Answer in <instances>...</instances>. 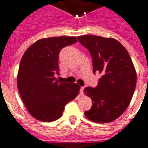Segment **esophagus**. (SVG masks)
Wrapping results in <instances>:
<instances>
[{"label": "esophagus", "mask_w": 148, "mask_h": 148, "mask_svg": "<svg viewBox=\"0 0 148 148\" xmlns=\"http://www.w3.org/2000/svg\"><path fill=\"white\" fill-rule=\"evenodd\" d=\"M84 87H81V89H80L81 95H82V94L84 93Z\"/></svg>", "instance_id": "obj_1"}]
</instances>
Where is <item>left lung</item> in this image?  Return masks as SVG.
Wrapping results in <instances>:
<instances>
[{"label":"left lung","instance_id":"1","mask_svg":"<svg viewBox=\"0 0 148 148\" xmlns=\"http://www.w3.org/2000/svg\"><path fill=\"white\" fill-rule=\"evenodd\" d=\"M78 39L92 56L94 74H101L97 87L84 90L92 102L84 115L100 124L114 121L127 108L136 85V73L130 55L114 38L88 35Z\"/></svg>","mask_w":148,"mask_h":148}]
</instances>
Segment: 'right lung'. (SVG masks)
<instances>
[{"instance_id":"1","label":"right lung","mask_w":148,"mask_h":148,"mask_svg":"<svg viewBox=\"0 0 148 148\" xmlns=\"http://www.w3.org/2000/svg\"><path fill=\"white\" fill-rule=\"evenodd\" d=\"M77 42L75 37L47 38L37 40L26 50L18 73V89L29 113L39 121H53L61 117L64 107L78 95L77 84L61 82L60 51Z\"/></svg>"}]
</instances>
